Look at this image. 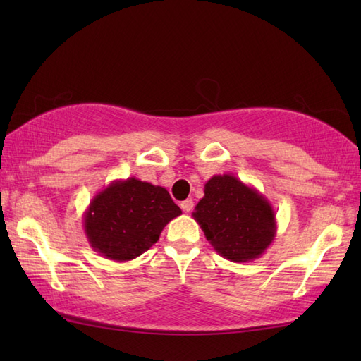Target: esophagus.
Wrapping results in <instances>:
<instances>
[{"label":"esophagus","instance_id":"obj_1","mask_svg":"<svg viewBox=\"0 0 361 361\" xmlns=\"http://www.w3.org/2000/svg\"><path fill=\"white\" fill-rule=\"evenodd\" d=\"M180 206H181V209L185 211V212H190V211H192V208H194V202L190 200V198H188V200L181 202Z\"/></svg>","mask_w":361,"mask_h":361}]
</instances>
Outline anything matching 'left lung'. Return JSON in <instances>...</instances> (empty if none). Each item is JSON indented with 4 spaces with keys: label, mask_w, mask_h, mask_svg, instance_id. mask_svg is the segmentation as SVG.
I'll return each mask as SVG.
<instances>
[{
    "label": "left lung",
    "mask_w": 361,
    "mask_h": 361,
    "mask_svg": "<svg viewBox=\"0 0 361 361\" xmlns=\"http://www.w3.org/2000/svg\"><path fill=\"white\" fill-rule=\"evenodd\" d=\"M192 217L214 250L231 262L260 257L276 237L271 203L231 173L214 175L206 181Z\"/></svg>",
    "instance_id": "left-lung-1"
}]
</instances>
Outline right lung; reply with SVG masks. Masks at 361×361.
Wrapping results in <instances>:
<instances>
[{
    "label": "right lung",
    "instance_id": "1",
    "mask_svg": "<svg viewBox=\"0 0 361 361\" xmlns=\"http://www.w3.org/2000/svg\"><path fill=\"white\" fill-rule=\"evenodd\" d=\"M180 214L163 186L132 176L111 181L94 195L83 214V229L99 255L127 262L157 243L164 226Z\"/></svg>",
    "mask_w": 361,
    "mask_h": 361
}]
</instances>
